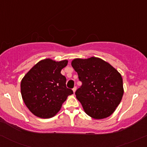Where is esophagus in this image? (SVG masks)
<instances>
[{
	"label": "esophagus",
	"mask_w": 147,
	"mask_h": 147,
	"mask_svg": "<svg viewBox=\"0 0 147 147\" xmlns=\"http://www.w3.org/2000/svg\"><path fill=\"white\" fill-rule=\"evenodd\" d=\"M76 90H77V87H75L73 89H72V90H73V92H74V93L75 92V91H76Z\"/></svg>",
	"instance_id": "34e87169"
}]
</instances>
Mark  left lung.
<instances>
[{
    "label": "left lung",
    "instance_id": "1",
    "mask_svg": "<svg viewBox=\"0 0 147 147\" xmlns=\"http://www.w3.org/2000/svg\"><path fill=\"white\" fill-rule=\"evenodd\" d=\"M71 64L82 83L75 94L85 113L95 119L110 116L124 94L119 72L105 60L95 57L74 59Z\"/></svg>",
    "mask_w": 147,
    "mask_h": 147
}]
</instances>
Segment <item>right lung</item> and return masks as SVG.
Wrapping results in <instances>:
<instances>
[{
  "label": "right lung",
  "mask_w": 147,
  "mask_h": 147,
  "mask_svg": "<svg viewBox=\"0 0 147 147\" xmlns=\"http://www.w3.org/2000/svg\"><path fill=\"white\" fill-rule=\"evenodd\" d=\"M67 63V60H40L22 79L23 102L36 117L43 119L54 117L68 96L73 94L71 89L67 88L66 78L60 73Z\"/></svg>",
  "instance_id": "1"
}]
</instances>
